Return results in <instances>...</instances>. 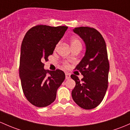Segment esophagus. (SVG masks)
I'll return each instance as SVG.
<instances>
[{
  "instance_id": "1",
  "label": "esophagus",
  "mask_w": 130,
  "mask_h": 130,
  "mask_svg": "<svg viewBox=\"0 0 130 130\" xmlns=\"http://www.w3.org/2000/svg\"><path fill=\"white\" fill-rule=\"evenodd\" d=\"M65 78H66V79H70V74L69 73H65Z\"/></svg>"
}]
</instances>
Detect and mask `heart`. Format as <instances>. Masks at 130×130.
Wrapping results in <instances>:
<instances>
[{
	"mask_svg": "<svg viewBox=\"0 0 130 130\" xmlns=\"http://www.w3.org/2000/svg\"><path fill=\"white\" fill-rule=\"evenodd\" d=\"M70 44H71V47H72V48L77 47H82V43L81 41H80V39H78V38H76V37H73L71 39ZM58 45H59V43H58V44L56 45V48L58 47ZM65 66L66 67H67L69 65H68L67 63H65Z\"/></svg>",
	"mask_w": 130,
	"mask_h": 130,
	"instance_id": "obj_1",
	"label": "heart"
}]
</instances>
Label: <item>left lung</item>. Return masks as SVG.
Segmentation results:
<instances>
[{"mask_svg": "<svg viewBox=\"0 0 130 130\" xmlns=\"http://www.w3.org/2000/svg\"><path fill=\"white\" fill-rule=\"evenodd\" d=\"M73 32L84 41L86 52L75 68L83 75L82 82L77 76L71 75L76 83L72 91V98L81 108L91 110L100 104L107 90L110 65L106 43L94 28L76 27Z\"/></svg>", "mask_w": 130, "mask_h": 130, "instance_id": "left-lung-1", "label": "left lung"}]
</instances>
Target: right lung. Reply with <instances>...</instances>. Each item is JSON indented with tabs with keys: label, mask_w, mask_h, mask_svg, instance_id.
<instances>
[{
	"label": "right lung",
	"mask_w": 130,
	"mask_h": 130,
	"mask_svg": "<svg viewBox=\"0 0 130 130\" xmlns=\"http://www.w3.org/2000/svg\"><path fill=\"white\" fill-rule=\"evenodd\" d=\"M67 28V26L38 25L28 30L23 39L19 75L23 92L34 106L45 107L52 103L57 89L65 80L63 71L57 69L48 72L43 69V62L53 54Z\"/></svg>",
	"instance_id": "1"
}]
</instances>
